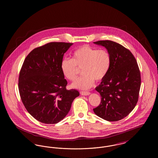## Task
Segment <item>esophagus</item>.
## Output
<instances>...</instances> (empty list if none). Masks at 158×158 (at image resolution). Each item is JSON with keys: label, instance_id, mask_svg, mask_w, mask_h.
<instances>
[{"label": "esophagus", "instance_id": "obj_1", "mask_svg": "<svg viewBox=\"0 0 158 158\" xmlns=\"http://www.w3.org/2000/svg\"><path fill=\"white\" fill-rule=\"evenodd\" d=\"M80 93H81V94L82 95H85V96L89 95L90 94L89 92H85V91H81Z\"/></svg>", "mask_w": 158, "mask_h": 158}]
</instances>
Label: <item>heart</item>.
I'll use <instances>...</instances> for the list:
<instances>
[{
    "mask_svg": "<svg viewBox=\"0 0 158 158\" xmlns=\"http://www.w3.org/2000/svg\"><path fill=\"white\" fill-rule=\"evenodd\" d=\"M111 58L108 50H98L89 45L77 48L72 53V59H64L61 63V69L64 76L74 81L82 69V76L72 86L82 89H89L95 80L101 81L107 75L111 66Z\"/></svg>",
    "mask_w": 158,
    "mask_h": 158,
    "instance_id": "1",
    "label": "heart"
}]
</instances>
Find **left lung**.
Wrapping results in <instances>:
<instances>
[{
	"label": "left lung",
	"mask_w": 158,
	"mask_h": 158,
	"mask_svg": "<svg viewBox=\"0 0 158 158\" xmlns=\"http://www.w3.org/2000/svg\"><path fill=\"white\" fill-rule=\"evenodd\" d=\"M94 43L105 47L111 58L107 75L95 88L101 101L94 112L105 120H120L133 111L138 101L141 85L139 68L133 54L124 46L110 40Z\"/></svg>",
	"instance_id": "left-lung-1"
}]
</instances>
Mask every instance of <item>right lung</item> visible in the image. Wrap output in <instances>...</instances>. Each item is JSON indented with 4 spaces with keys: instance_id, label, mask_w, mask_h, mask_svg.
Returning a JSON list of instances; mask_svg holds the SVG:
<instances>
[{
    "instance_id": "right-lung-1",
    "label": "right lung",
    "mask_w": 158,
    "mask_h": 158,
    "mask_svg": "<svg viewBox=\"0 0 158 158\" xmlns=\"http://www.w3.org/2000/svg\"><path fill=\"white\" fill-rule=\"evenodd\" d=\"M72 43L51 42L32 50L19 72L18 88L27 111L37 120L56 124L69 112L79 95L75 89H66L67 81L61 69L64 54Z\"/></svg>"
}]
</instances>
